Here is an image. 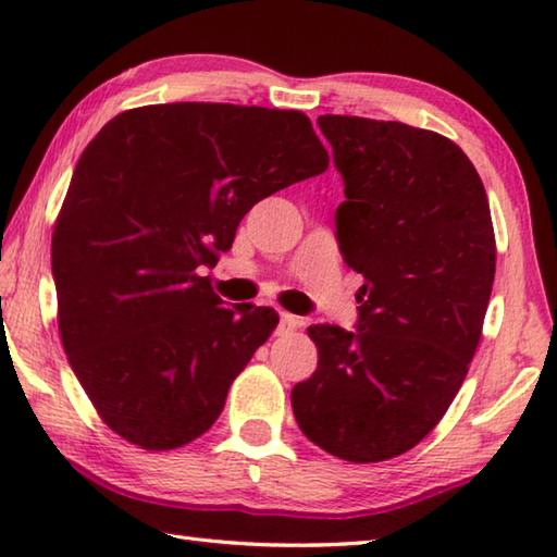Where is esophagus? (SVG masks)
Here are the masks:
<instances>
[{
  "mask_svg": "<svg viewBox=\"0 0 557 557\" xmlns=\"http://www.w3.org/2000/svg\"><path fill=\"white\" fill-rule=\"evenodd\" d=\"M300 325H304V318L290 315V313H281V320H278L276 333H278V335H284V333H290V330H296V327H300Z\"/></svg>",
  "mask_w": 557,
  "mask_h": 557,
  "instance_id": "34e87169",
  "label": "esophagus"
}]
</instances>
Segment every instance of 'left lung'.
Masks as SVG:
<instances>
[{"mask_svg": "<svg viewBox=\"0 0 557 557\" xmlns=\"http://www.w3.org/2000/svg\"><path fill=\"white\" fill-rule=\"evenodd\" d=\"M345 183L339 253L364 276L355 330L313 325V376L294 386L298 428L347 462L404 455L467 376L490 306L496 244L472 161L401 122L318 116Z\"/></svg>", "mask_w": 557, "mask_h": 557, "instance_id": "obj_1", "label": "left lung"}]
</instances>
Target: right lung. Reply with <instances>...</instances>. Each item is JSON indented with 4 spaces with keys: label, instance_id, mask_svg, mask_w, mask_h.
Returning <instances> with one entry per match:
<instances>
[{
    "label": "right lung",
    "instance_id": "right-lung-1",
    "mask_svg": "<svg viewBox=\"0 0 557 557\" xmlns=\"http://www.w3.org/2000/svg\"><path fill=\"white\" fill-rule=\"evenodd\" d=\"M327 169L306 114L220 102L116 114L87 144L58 214V327L97 413L144 450L218 421L278 323L224 306L205 267L253 205Z\"/></svg>",
    "mask_w": 557,
    "mask_h": 557
}]
</instances>
